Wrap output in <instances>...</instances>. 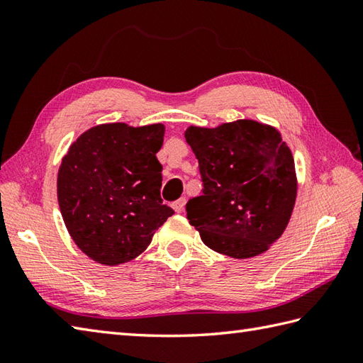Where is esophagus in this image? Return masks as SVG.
I'll return each mask as SVG.
<instances>
[{
	"mask_svg": "<svg viewBox=\"0 0 363 363\" xmlns=\"http://www.w3.org/2000/svg\"><path fill=\"white\" fill-rule=\"evenodd\" d=\"M186 203H187L186 198L177 199V201L173 203V209H174L177 213H181V212H184V207H186Z\"/></svg>",
	"mask_w": 363,
	"mask_h": 363,
	"instance_id": "34e87169",
	"label": "esophagus"
}]
</instances>
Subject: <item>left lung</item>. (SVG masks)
Returning <instances> with one entry per match:
<instances>
[{
	"label": "left lung",
	"mask_w": 363,
	"mask_h": 363,
	"mask_svg": "<svg viewBox=\"0 0 363 363\" xmlns=\"http://www.w3.org/2000/svg\"><path fill=\"white\" fill-rule=\"evenodd\" d=\"M203 195L187 218L211 250L248 259L268 250L287 228L296 199L291 151L272 126L237 120L218 128L190 126Z\"/></svg>",
	"instance_id": "1"
}]
</instances>
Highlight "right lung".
Instances as JSON below:
<instances>
[{
    "label": "right lung",
    "instance_id": "obj_1",
    "mask_svg": "<svg viewBox=\"0 0 363 363\" xmlns=\"http://www.w3.org/2000/svg\"><path fill=\"white\" fill-rule=\"evenodd\" d=\"M164 125H99L76 140L57 174V199L74 243L104 265L142 254L174 211L160 198L156 152Z\"/></svg>",
    "mask_w": 363,
    "mask_h": 363
}]
</instances>
